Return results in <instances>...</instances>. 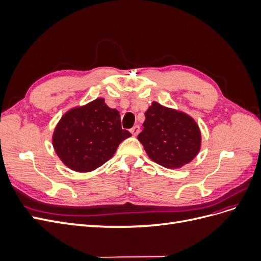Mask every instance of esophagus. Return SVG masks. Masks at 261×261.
Returning a JSON list of instances; mask_svg holds the SVG:
<instances>
[{
  "instance_id": "obj_1",
  "label": "esophagus",
  "mask_w": 261,
  "mask_h": 261,
  "mask_svg": "<svg viewBox=\"0 0 261 261\" xmlns=\"http://www.w3.org/2000/svg\"><path fill=\"white\" fill-rule=\"evenodd\" d=\"M139 132H140V127H139L138 125H135V126H134V127L130 129V133H132L133 136H137L138 134H139Z\"/></svg>"
}]
</instances>
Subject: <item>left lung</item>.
Here are the masks:
<instances>
[{"instance_id": "1", "label": "left lung", "mask_w": 261, "mask_h": 261, "mask_svg": "<svg viewBox=\"0 0 261 261\" xmlns=\"http://www.w3.org/2000/svg\"><path fill=\"white\" fill-rule=\"evenodd\" d=\"M145 115L144 129L137 138L152 161L167 169H179L199 153L201 132L192 116L155 101Z\"/></svg>"}]
</instances>
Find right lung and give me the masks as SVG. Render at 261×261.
Returning a JSON list of instances; mask_svg holds the SVG:
<instances>
[{
    "mask_svg": "<svg viewBox=\"0 0 261 261\" xmlns=\"http://www.w3.org/2000/svg\"><path fill=\"white\" fill-rule=\"evenodd\" d=\"M132 134L122 129L121 115L103 98L69 109L52 135V145L63 164L80 173L91 172L114 155Z\"/></svg>",
    "mask_w": 261,
    "mask_h": 261,
    "instance_id": "1",
    "label": "right lung"
}]
</instances>
